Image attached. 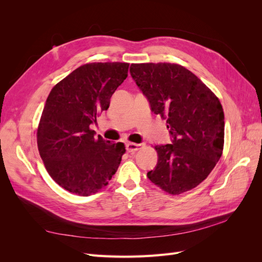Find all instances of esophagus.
<instances>
[{"mask_svg":"<svg viewBox=\"0 0 262 262\" xmlns=\"http://www.w3.org/2000/svg\"><path fill=\"white\" fill-rule=\"evenodd\" d=\"M126 150H128V152H136V150H138V149H140L141 147H143L144 146V144H138V143H132V142H129V143H126Z\"/></svg>","mask_w":262,"mask_h":262,"instance_id":"obj_1","label":"esophagus"}]
</instances>
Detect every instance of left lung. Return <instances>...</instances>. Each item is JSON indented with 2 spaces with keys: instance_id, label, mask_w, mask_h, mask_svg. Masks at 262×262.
Here are the masks:
<instances>
[{
  "instance_id": "left-lung-1",
  "label": "left lung",
  "mask_w": 262,
  "mask_h": 262,
  "mask_svg": "<svg viewBox=\"0 0 262 262\" xmlns=\"http://www.w3.org/2000/svg\"><path fill=\"white\" fill-rule=\"evenodd\" d=\"M130 74L155 115L166 119L171 144L156 145L147 178L170 194L191 190L209 176L224 145L219 98L186 68L171 63L131 64Z\"/></svg>"
}]
</instances>
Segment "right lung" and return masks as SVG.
<instances>
[{
	"label": "right lung",
	"mask_w": 262,
	"mask_h": 262,
	"mask_svg": "<svg viewBox=\"0 0 262 262\" xmlns=\"http://www.w3.org/2000/svg\"><path fill=\"white\" fill-rule=\"evenodd\" d=\"M129 63H89L51 90L37 131V144L51 178L68 191L90 195L108 185L125 146L95 138L91 124L107 110L128 76Z\"/></svg>",
	"instance_id": "obj_1"
}]
</instances>
